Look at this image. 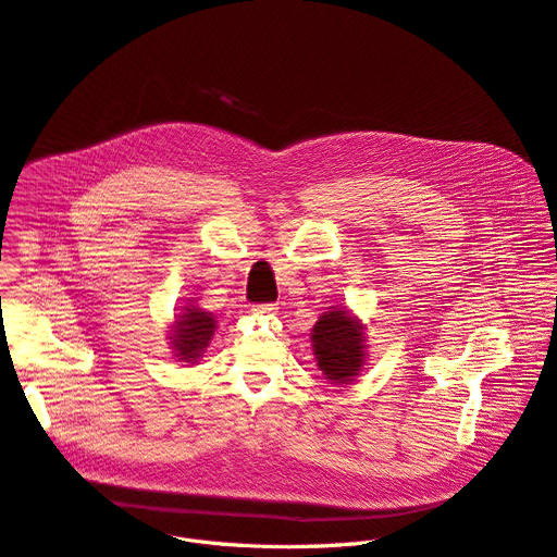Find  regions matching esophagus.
Returning a JSON list of instances; mask_svg holds the SVG:
<instances>
[{
	"label": "esophagus",
	"mask_w": 557,
	"mask_h": 557,
	"mask_svg": "<svg viewBox=\"0 0 557 557\" xmlns=\"http://www.w3.org/2000/svg\"><path fill=\"white\" fill-rule=\"evenodd\" d=\"M251 310L256 314H273V312H277V304H256Z\"/></svg>",
	"instance_id": "obj_1"
}]
</instances>
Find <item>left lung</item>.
Masks as SVG:
<instances>
[{
  "instance_id": "8db88e82",
  "label": "left lung",
  "mask_w": 557,
  "mask_h": 557,
  "mask_svg": "<svg viewBox=\"0 0 557 557\" xmlns=\"http://www.w3.org/2000/svg\"><path fill=\"white\" fill-rule=\"evenodd\" d=\"M312 348L326 379L333 383L352 381L363 366L361 324L348 310H329L312 329Z\"/></svg>"
}]
</instances>
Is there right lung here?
Here are the masks:
<instances>
[{
  "mask_svg": "<svg viewBox=\"0 0 557 557\" xmlns=\"http://www.w3.org/2000/svg\"><path fill=\"white\" fill-rule=\"evenodd\" d=\"M213 331L215 322L211 312H205L200 308H185V312L176 314V326L172 337L176 357H181V361L198 359L211 342Z\"/></svg>",
  "mask_w": 557,
  "mask_h": 557,
  "instance_id": "obj_1",
  "label": "right lung"
}]
</instances>
